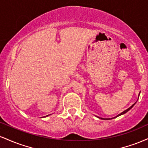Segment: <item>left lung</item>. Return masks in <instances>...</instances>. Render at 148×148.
<instances>
[{
    "label": "left lung",
    "instance_id": "8db88e82",
    "mask_svg": "<svg viewBox=\"0 0 148 148\" xmlns=\"http://www.w3.org/2000/svg\"><path fill=\"white\" fill-rule=\"evenodd\" d=\"M138 97H139V95H138ZM135 103H134V104H133V105H132V106H130V108H127V110H125V111H124L123 112H122V113H120V114H119V115H117V116H115V118H117V117L120 116V115H123V114H125V113H127V112H128L129 111H130V110L131 109V108H132V107H133V106H134V104H135ZM98 118H100V119H101V120H111V119H113V118H99V117H98Z\"/></svg>",
    "mask_w": 148,
    "mask_h": 148
}]
</instances>
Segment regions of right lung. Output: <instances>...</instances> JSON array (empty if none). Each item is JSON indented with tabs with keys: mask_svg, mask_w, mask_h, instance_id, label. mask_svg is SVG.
Instances as JSON below:
<instances>
[{
	"mask_svg": "<svg viewBox=\"0 0 148 148\" xmlns=\"http://www.w3.org/2000/svg\"><path fill=\"white\" fill-rule=\"evenodd\" d=\"M46 116H48V115H46ZM46 116H45V117H46Z\"/></svg>",
	"mask_w": 148,
	"mask_h": 148,
	"instance_id": "right-lung-1",
	"label": "right lung"
}]
</instances>
